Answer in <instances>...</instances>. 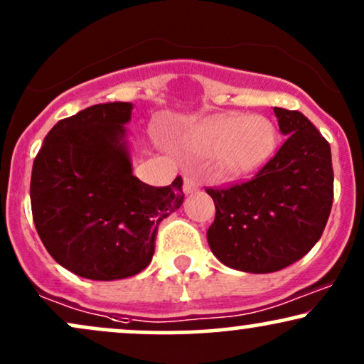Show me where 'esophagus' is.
Instances as JSON below:
<instances>
[{"mask_svg":"<svg viewBox=\"0 0 364 364\" xmlns=\"http://www.w3.org/2000/svg\"><path fill=\"white\" fill-rule=\"evenodd\" d=\"M196 190H198V183H196V179L193 176H185V179H183V191H185L186 195H190V193H195Z\"/></svg>","mask_w":364,"mask_h":364,"instance_id":"obj_1","label":"esophagus"}]
</instances>
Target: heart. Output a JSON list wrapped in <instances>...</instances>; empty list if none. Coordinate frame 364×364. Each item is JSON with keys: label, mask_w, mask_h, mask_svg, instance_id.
<instances>
[{"label": "heart", "mask_w": 364, "mask_h": 364, "mask_svg": "<svg viewBox=\"0 0 364 364\" xmlns=\"http://www.w3.org/2000/svg\"><path fill=\"white\" fill-rule=\"evenodd\" d=\"M277 127L262 115H213L186 130L181 146L210 156L218 176L242 178L262 168L277 151Z\"/></svg>", "instance_id": "obj_1"}]
</instances>
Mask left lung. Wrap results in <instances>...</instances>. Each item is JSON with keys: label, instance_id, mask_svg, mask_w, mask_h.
<instances>
[{"label": "left lung", "instance_id": "left-lung-1", "mask_svg": "<svg viewBox=\"0 0 364 364\" xmlns=\"http://www.w3.org/2000/svg\"><path fill=\"white\" fill-rule=\"evenodd\" d=\"M287 140L251 181L207 190L215 220L207 232L213 256L244 273L293 264L321 239L334 198L331 146L304 113L273 108Z\"/></svg>", "mask_w": 364, "mask_h": 364}]
</instances>
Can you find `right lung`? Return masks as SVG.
<instances>
[{
  "label": "right lung",
  "mask_w": 364,
  "mask_h": 364,
  "mask_svg": "<svg viewBox=\"0 0 364 364\" xmlns=\"http://www.w3.org/2000/svg\"><path fill=\"white\" fill-rule=\"evenodd\" d=\"M132 103H100L52 127L33 161L30 201L43 246L81 278L112 282L147 268L159 222L181 207L183 179L134 176Z\"/></svg>",
  "instance_id": "right-lung-1"
}]
</instances>
